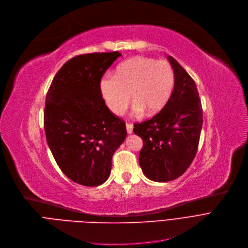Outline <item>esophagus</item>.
<instances>
[{"label":"esophagus","mask_w":248,"mask_h":248,"mask_svg":"<svg viewBox=\"0 0 248 248\" xmlns=\"http://www.w3.org/2000/svg\"><path fill=\"white\" fill-rule=\"evenodd\" d=\"M126 130L128 134H131L133 132V125L131 123H127L126 124Z\"/></svg>","instance_id":"obj_1"}]
</instances>
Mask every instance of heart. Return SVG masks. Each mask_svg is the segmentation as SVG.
<instances>
[{
  "label": "heart",
  "mask_w": 248,
  "mask_h": 248,
  "mask_svg": "<svg viewBox=\"0 0 248 248\" xmlns=\"http://www.w3.org/2000/svg\"><path fill=\"white\" fill-rule=\"evenodd\" d=\"M173 86V72L169 62L133 57L117 67L115 75H106L99 82L101 98L114 115H121L135 101L133 115L144 111L155 114L169 101ZM132 96H130V93Z\"/></svg>",
  "instance_id": "heart-1"
}]
</instances>
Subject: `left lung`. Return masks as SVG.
Segmentation results:
<instances>
[{
    "instance_id": "8db88e82",
    "label": "left lung",
    "mask_w": 248,
    "mask_h": 248,
    "mask_svg": "<svg viewBox=\"0 0 248 248\" xmlns=\"http://www.w3.org/2000/svg\"><path fill=\"white\" fill-rule=\"evenodd\" d=\"M168 60L174 75L168 103L150 120L136 123L133 128L143 140L140 167L149 180L158 183L178 179L191 166L203 125L201 100L194 79L172 56Z\"/></svg>"
}]
</instances>
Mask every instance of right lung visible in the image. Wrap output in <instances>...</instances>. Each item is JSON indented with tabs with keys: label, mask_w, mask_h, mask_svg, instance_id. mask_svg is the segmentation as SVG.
<instances>
[{
	"label": "right lung",
	"mask_w": 248,
	"mask_h": 248,
	"mask_svg": "<svg viewBox=\"0 0 248 248\" xmlns=\"http://www.w3.org/2000/svg\"><path fill=\"white\" fill-rule=\"evenodd\" d=\"M118 51L78 55L58 70L47 92L44 130L52 155L73 182L97 186L109 178L126 125L104 104L99 82Z\"/></svg>",
	"instance_id": "right-lung-1"
}]
</instances>
